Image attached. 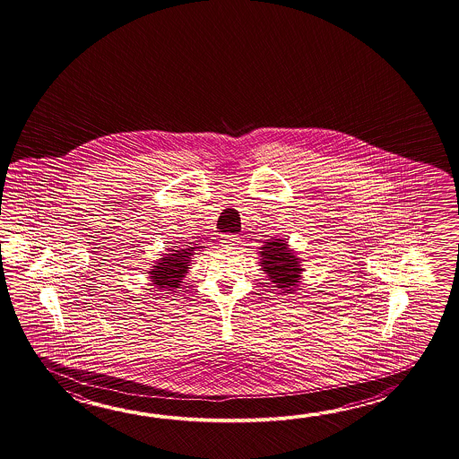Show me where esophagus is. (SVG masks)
<instances>
[{
    "label": "esophagus",
    "mask_w": 459,
    "mask_h": 459,
    "mask_svg": "<svg viewBox=\"0 0 459 459\" xmlns=\"http://www.w3.org/2000/svg\"><path fill=\"white\" fill-rule=\"evenodd\" d=\"M221 243H223L226 249H239L241 239L238 236H234V234H226V236H223Z\"/></svg>",
    "instance_id": "34e87169"
}]
</instances>
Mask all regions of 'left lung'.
Returning <instances> with one entry per match:
<instances>
[{
  "label": "left lung",
  "instance_id": "8db88e82",
  "mask_svg": "<svg viewBox=\"0 0 459 459\" xmlns=\"http://www.w3.org/2000/svg\"><path fill=\"white\" fill-rule=\"evenodd\" d=\"M261 265L269 281L285 293H292L293 287L300 281L303 269L299 257L292 253L283 239H271L261 247Z\"/></svg>",
  "mask_w": 459,
  "mask_h": 459
}]
</instances>
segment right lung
I'll list each match as a JSON object with an SVG mask.
<instances>
[{
    "instance_id": "1",
    "label": "right lung",
    "mask_w": 459,
    "mask_h": 459,
    "mask_svg": "<svg viewBox=\"0 0 459 459\" xmlns=\"http://www.w3.org/2000/svg\"><path fill=\"white\" fill-rule=\"evenodd\" d=\"M195 249H198V246L195 247L186 246V249H177V251L172 249L170 254H167L166 257H162L157 265H154V269L149 271L151 279L159 290L178 289L182 277H186L188 264Z\"/></svg>"
}]
</instances>
